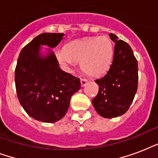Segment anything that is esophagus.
I'll return each instance as SVG.
<instances>
[{
  "label": "esophagus",
  "instance_id": "obj_1",
  "mask_svg": "<svg viewBox=\"0 0 158 158\" xmlns=\"http://www.w3.org/2000/svg\"><path fill=\"white\" fill-rule=\"evenodd\" d=\"M81 86L82 87H84L85 85L87 84V83H88V80H87L86 79H81Z\"/></svg>",
  "mask_w": 158,
  "mask_h": 158
}]
</instances>
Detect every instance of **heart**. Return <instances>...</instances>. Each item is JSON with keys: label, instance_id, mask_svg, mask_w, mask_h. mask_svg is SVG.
<instances>
[{"label": "heart", "instance_id": "obj_1", "mask_svg": "<svg viewBox=\"0 0 158 158\" xmlns=\"http://www.w3.org/2000/svg\"><path fill=\"white\" fill-rule=\"evenodd\" d=\"M114 48L106 36L76 39L64 46V50L56 53L62 64L71 66L74 62H80V68L84 74L98 77L105 74L112 62Z\"/></svg>", "mask_w": 158, "mask_h": 158}]
</instances>
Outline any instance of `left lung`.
I'll return each instance as SVG.
<instances>
[{
	"mask_svg": "<svg viewBox=\"0 0 158 158\" xmlns=\"http://www.w3.org/2000/svg\"><path fill=\"white\" fill-rule=\"evenodd\" d=\"M115 43L112 63L107 73L95 82L99 85L98 94L93 105L104 118H114L125 114L135 98L138 89V62L127 43L118 40L110 33Z\"/></svg>",
	"mask_w": 158,
	"mask_h": 158,
	"instance_id": "left-lung-1",
	"label": "left lung"
}]
</instances>
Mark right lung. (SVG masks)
<instances>
[{
  "mask_svg": "<svg viewBox=\"0 0 158 158\" xmlns=\"http://www.w3.org/2000/svg\"><path fill=\"white\" fill-rule=\"evenodd\" d=\"M64 33L37 36L21 50L15 71L17 97L31 117L53 123L66 114L72 95L79 90L80 79L60 69L54 53L39 54L41 45L56 47Z\"/></svg>",
  "mask_w": 158,
  "mask_h": 158,
  "instance_id": "add662e5",
  "label": "right lung"
}]
</instances>
